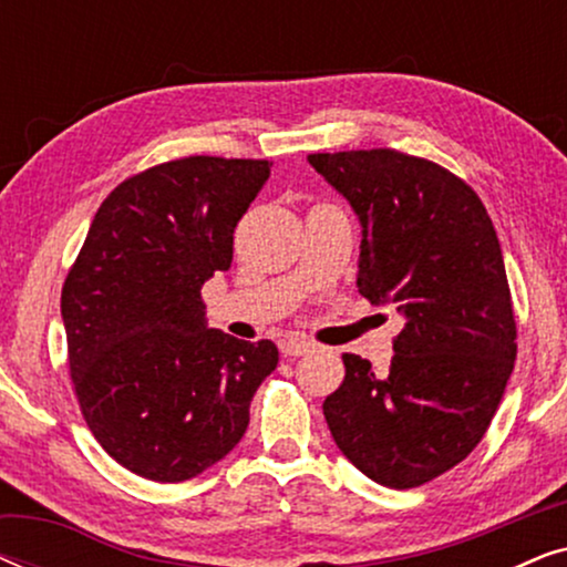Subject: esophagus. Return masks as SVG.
<instances>
[{
  "instance_id": "esophagus-1",
  "label": "esophagus",
  "mask_w": 567,
  "mask_h": 567,
  "mask_svg": "<svg viewBox=\"0 0 567 567\" xmlns=\"http://www.w3.org/2000/svg\"><path fill=\"white\" fill-rule=\"evenodd\" d=\"M309 351H315V343L305 336H289L281 340V353L284 355H305Z\"/></svg>"
}]
</instances>
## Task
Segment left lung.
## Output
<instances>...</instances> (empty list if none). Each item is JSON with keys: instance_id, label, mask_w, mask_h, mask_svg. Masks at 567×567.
Returning a JSON list of instances; mask_svg holds the SVG:
<instances>
[{"instance_id": "left-lung-1", "label": "left lung", "mask_w": 567, "mask_h": 567, "mask_svg": "<svg viewBox=\"0 0 567 567\" xmlns=\"http://www.w3.org/2000/svg\"><path fill=\"white\" fill-rule=\"evenodd\" d=\"M307 159L363 227L361 297L405 317L384 374L343 353L346 379L324 400V421L363 475L408 491L480 444L514 371L498 235L477 193L436 162L394 150Z\"/></svg>"}]
</instances>
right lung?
Returning a JSON list of instances; mask_svg holds the SVG:
<instances>
[{"mask_svg":"<svg viewBox=\"0 0 567 567\" xmlns=\"http://www.w3.org/2000/svg\"><path fill=\"white\" fill-rule=\"evenodd\" d=\"M268 159L183 157L123 181L61 289L69 371L92 436L121 467L183 483L245 436L276 369L270 340L206 328L200 286L229 270Z\"/></svg>","mask_w":567,"mask_h":567,"instance_id":"add662e5","label":"right lung"}]
</instances>
